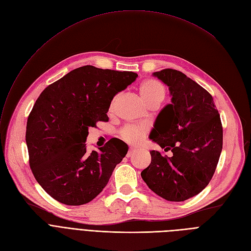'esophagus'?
I'll list each match as a JSON object with an SVG mask.
<instances>
[{
	"mask_svg": "<svg viewBox=\"0 0 251 251\" xmlns=\"http://www.w3.org/2000/svg\"><path fill=\"white\" fill-rule=\"evenodd\" d=\"M135 152H136V150H134V149H129V150L127 151L126 156H127V157H130V156H132V155H133Z\"/></svg>",
	"mask_w": 251,
	"mask_h": 251,
	"instance_id": "esophagus-1",
	"label": "esophagus"
}]
</instances>
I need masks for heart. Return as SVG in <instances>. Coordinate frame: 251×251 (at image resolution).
I'll list each match as a JSON object with an SVG mask.
<instances>
[{
    "instance_id": "1",
    "label": "heart",
    "mask_w": 251,
    "mask_h": 251,
    "mask_svg": "<svg viewBox=\"0 0 251 251\" xmlns=\"http://www.w3.org/2000/svg\"><path fill=\"white\" fill-rule=\"evenodd\" d=\"M138 91L141 98L143 99L148 106L151 105H159L166 96V88L162 82L154 78H148L143 80L139 87ZM117 96H115L110 104H109V112H113L115 103H116ZM147 133V127L142 126H135V125H127L124 126L119 135L121 138L126 141L128 144L138 145L144 140L145 135Z\"/></svg>"
}]
</instances>
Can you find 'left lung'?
Returning a JSON list of instances; mask_svg holds the SVG:
<instances>
[{"label":"left lung","instance_id":"1","mask_svg":"<svg viewBox=\"0 0 251 251\" xmlns=\"http://www.w3.org/2000/svg\"><path fill=\"white\" fill-rule=\"evenodd\" d=\"M153 75L168 85L173 98L158 114L150 139L173 156L150 151L151 163L141 176L154 193L180 202L210 182L223 148V126L212 96L196 81L172 68Z\"/></svg>","mask_w":251,"mask_h":251}]
</instances>
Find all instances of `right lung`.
Here are the masks:
<instances>
[{
    "label": "right lung",
    "mask_w": 251,
    "mask_h": 251,
    "mask_svg": "<svg viewBox=\"0 0 251 251\" xmlns=\"http://www.w3.org/2000/svg\"><path fill=\"white\" fill-rule=\"evenodd\" d=\"M132 71L86 65L48 86L27 118L25 140L35 180L55 200L81 205L99 195L127 148L109 140L99 152H87L90 127L108 122L115 95L136 80Z\"/></svg>",
    "instance_id": "1"
}]
</instances>
